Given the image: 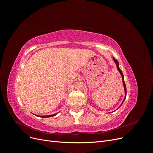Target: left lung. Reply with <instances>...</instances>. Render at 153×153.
<instances>
[{
  "instance_id": "left-lung-1",
  "label": "left lung",
  "mask_w": 153,
  "mask_h": 153,
  "mask_svg": "<svg viewBox=\"0 0 153 153\" xmlns=\"http://www.w3.org/2000/svg\"><path fill=\"white\" fill-rule=\"evenodd\" d=\"M113 60H114V62L115 63V64H116V66H117V70L119 71V72L120 73V74H121V76H122V79H123V85H124V100H123V102H122V103L121 104V105H120L119 107L117 108V109L120 107V106H121V105L123 103V102H124V100H125V98H126V84H125V82H124V76H123V73H122V71H121V69H120V68H119V62L117 61L116 59H115L114 57H113ZM115 110H114V112H115ZM110 113H112V112H110Z\"/></svg>"
}]
</instances>
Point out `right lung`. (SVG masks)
Here are the masks:
<instances>
[{
  "label": "right lung",
  "mask_w": 153,
  "mask_h": 153,
  "mask_svg": "<svg viewBox=\"0 0 153 153\" xmlns=\"http://www.w3.org/2000/svg\"><path fill=\"white\" fill-rule=\"evenodd\" d=\"M57 114V113H55L54 114H52V115H41V116H39V115H36V116H39V117H43V118H47V117H53L55 116V115H56Z\"/></svg>",
  "instance_id": "add662e5"
}]
</instances>
